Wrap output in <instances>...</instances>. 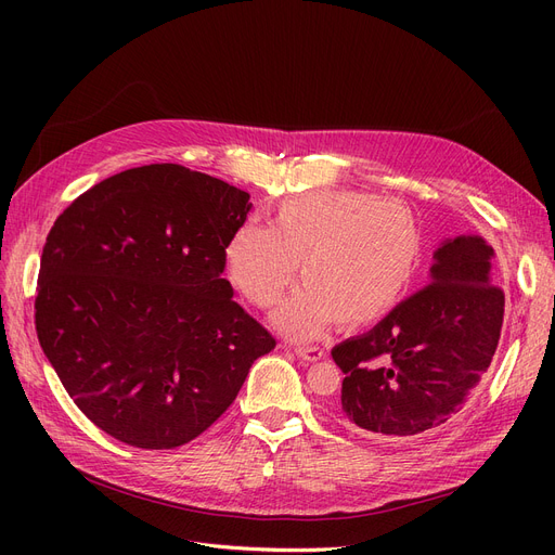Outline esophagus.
<instances>
[{"label":"esophagus","instance_id":"1","mask_svg":"<svg viewBox=\"0 0 555 555\" xmlns=\"http://www.w3.org/2000/svg\"><path fill=\"white\" fill-rule=\"evenodd\" d=\"M324 348H319V346H299L297 348V358L299 360H304V362H319V360H324Z\"/></svg>","mask_w":555,"mask_h":555}]
</instances>
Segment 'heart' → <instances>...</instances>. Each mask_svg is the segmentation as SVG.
Wrapping results in <instances>:
<instances>
[{
  "mask_svg": "<svg viewBox=\"0 0 555 555\" xmlns=\"http://www.w3.org/2000/svg\"><path fill=\"white\" fill-rule=\"evenodd\" d=\"M423 251V229L404 204L331 189L281 202L270 229L233 231L224 262L231 283L260 308L285 295L301 262L306 285L274 319L287 335L312 337L331 319L360 328L385 317L414 283Z\"/></svg>",
  "mask_w": 555,
  "mask_h": 555,
  "instance_id": "obj_1",
  "label": "heart"
}]
</instances>
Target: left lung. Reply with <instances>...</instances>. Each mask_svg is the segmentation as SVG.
<instances>
[{
  "label": "left lung",
  "mask_w": 555,
  "mask_h": 555,
  "mask_svg": "<svg viewBox=\"0 0 555 555\" xmlns=\"http://www.w3.org/2000/svg\"><path fill=\"white\" fill-rule=\"evenodd\" d=\"M502 322L494 249L477 233L443 241L421 293L331 351L346 373L337 421L380 439H416L443 427L479 387Z\"/></svg>",
  "instance_id": "obj_1"
}]
</instances>
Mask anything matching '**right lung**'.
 I'll list each match as a JSON object with an SVG mask.
<instances>
[{
  "instance_id": "1",
  "label": "right lung",
  "mask_w": 555,
  "mask_h": 555,
  "mask_svg": "<svg viewBox=\"0 0 555 555\" xmlns=\"http://www.w3.org/2000/svg\"><path fill=\"white\" fill-rule=\"evenodd\" d=\"M249 207L211 175L151 164L99 182L53 222L38 339L78 410L116 441H193L276 346L222 276Z\"/></svg>"
}]
</instances>
